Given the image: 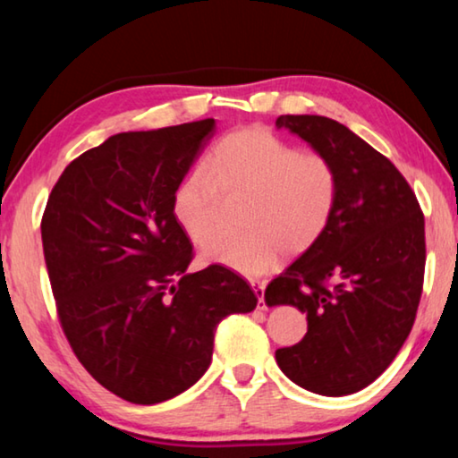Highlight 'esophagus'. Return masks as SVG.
I'll return each instance as SVG.
<instances>
[{
  "instance_id": "34e87169",
  "label": "esophagus",
  "mask_w": 458,
  "mask_h": 458,
  "mask_svg": "<svg viewBox=\"0 0 458 458\" xmlns=\"http://www.w3.org/2000/svg\"><path fill=\"white\" fill-rule=\"evenodd\" d=\"M252 289H254V293H257V297H259V309H267V303H265V283L252 281Z\"/></svg>"
}]
</instances>
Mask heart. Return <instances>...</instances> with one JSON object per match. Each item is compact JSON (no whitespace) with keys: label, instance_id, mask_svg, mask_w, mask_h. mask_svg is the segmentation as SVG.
<instances>
[{"label":"heart","instance_id":"1","mask_svg":"<svg viewBox=\"0 0 458 458\" xmlns=\"http://www.w3.org/2000/svg\"><path fill=\"white\" fill-rule=\"evenodd\" d=\"M339 196L337 167L325 153L299 151L265 127L222 137L172 199L177 226L196 246L217 233L220 197H246L238 237L206 246L201 257L246 276L273 268L281 254L311 248L327 230Z\"/></svg>","mask_w":458,"mask_h":458}]
</instances>
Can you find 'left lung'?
Listing matches in <instances>:
<instances>
[{
	"label": "left lung",
	"mask_w": 458,
	"mask_h": 458,
	"mask_svg": "<svg viewBox=\"0 0 458 458\" xmlns=\"http://www.w3.org/2000/svg\"><path fill=\"white\" fill-rule=\"evenodd\" d=\"M276 127L327 155L339 174L327 230L265 291L268 307L307 313L305 337L276 350V363L309 392L347 396L382 376L412 331L424 214L396 165L341 123L281 114Z\"/></svg>",
	"instance_id": "8db88e82"
}]
</instances>
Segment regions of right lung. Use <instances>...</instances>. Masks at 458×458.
<instances>
[{
    "label": "right lung",
    "instance_id": "right-lung-1",
    "mask_svg": "<svg viewBox=\"0 0 458 458\" xmlns=\"http://www.w3.org/2000/svg\"><path fill=\"white\" fill-rule=\"evenodd\" d=\"M214 127L204 119L108 137L71 161L42 216L62 331L84 369L133 404L196 384L218 323L259 303L226 267L185 273L193 250L172 199Z\"/></svg>",
    "mask_w": 458,
    "mask_h": 458
}]
</instances>
